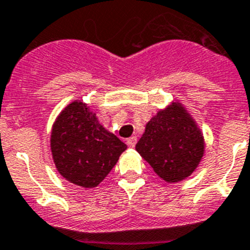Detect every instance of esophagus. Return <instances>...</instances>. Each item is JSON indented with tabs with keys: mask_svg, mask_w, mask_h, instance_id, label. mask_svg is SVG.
Masks as SVG:
<instances>
[{
	"mask_svg": "<svg viewBox=\"0 0 250 250\" xmlns=\"http://www.w3.org/2000/svg\"><path fill=\"white\" fill-rule=\"evenodd\" d=\"M136 142H137V139L135 136H132V137H130V139H127L126 140V144H127V146L129 147H131V148H134L135 147V145H136Z\"/></svg>",
	"mask_w": 250,
	"mask_h": 250,
	"instance_id": "esophagus-1",
	"label": "esophagus"
}]
</instances>
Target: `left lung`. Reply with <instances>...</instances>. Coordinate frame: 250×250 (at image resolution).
Here are the masks:
<instances>
[{
  "mask_svg": "<svg viewBox=\"0 0 250 250\" xmlns=\"http://www.w3.org/2000/svg\"><path fill=\"white\" fill-rule=\"evenodd\" d=\"M135 148L161 179L173 184L187 179L199 167L205 139L188 109L173 101L146 124Z\"/></svg>",
  "mask_w": 250,
  "mask_h": 250,
  "instance_id": "obj_1",
  "label": "left lung"
}]
</instances>
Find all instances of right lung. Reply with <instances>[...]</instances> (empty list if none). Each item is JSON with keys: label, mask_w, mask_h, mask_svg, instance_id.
I'll use <instances>...</instances> for the list:
<instances>
[{"label": "right lung", "mask_w": 250, "mask_h": 250, "mask_svg": "<svg viewBox=\"0 0 250 250\" xmlns=\"http://www.w3.org/2000/svg\"><path fill=\"white\" fill-rule=\"evenodd\" d=\"M126 148L80 99L66 105L52 124V161L61 177L78 187H98Z\"/></svg>", "instance_id": "obj_1"}]
</instances>
